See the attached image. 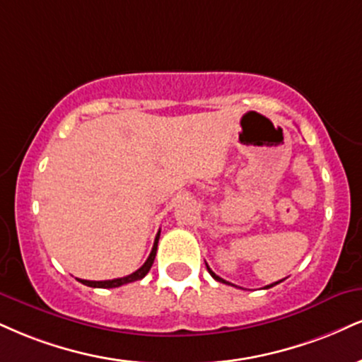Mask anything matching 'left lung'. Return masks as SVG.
Masks as SVG:
<instances>
[{"mask_svg": "<svg viewBox=\"0 0 362 362\" xmlns=\"http://www.w3.org/2000/svg\"><path fill=\"white\" fill-rule=\"evenodd\" d=\"M207 272H209V273H211V276H212V278H214V280H217V281H221V283H229V281H226V280H223V278H221V276H217V275H216V273H214V272H212V269H211V268H209V267H207ZM280 281H281V280H280ZM280 281H276V283H272V285H268V286H267V288H272V286H275V285H278V283H280ZM229 285H230V283H229ZM233 286H234V285H233Z\"/></svg>", "mask_w": 362, "mask_h": 362, "instance_id": "8db88e82", "label": "left lung"}]
</instances>
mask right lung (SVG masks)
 I'll return each mask as SVG.
<instances>
[{
	"mask_svg": "<svg viewBox=\"0 0 362 362\" xmlns=\"http://www.w3.org/2000/svg\"><path fill=\"white\" fill-rule=\"evenodd\" d=\"M158 239H160V233L156 234L155 238V243H153V247H151V252L150 256H148V259L143 263V267L136 269V272L132 273V275L128 276H123V278H115V280H104V281H90V280H79L82 285H87V286H93V288H116V286H121V285H126V283H132V281H136V280H141V278L146 276V273L150 272L151 264H153L155 261V256H156V247H158Z\"/></svg>",
	"mask_w": 362,
	"mask_h": 362,
	"instance_id": "add662e5",
	"label": "right lung"
}]
</instances>
